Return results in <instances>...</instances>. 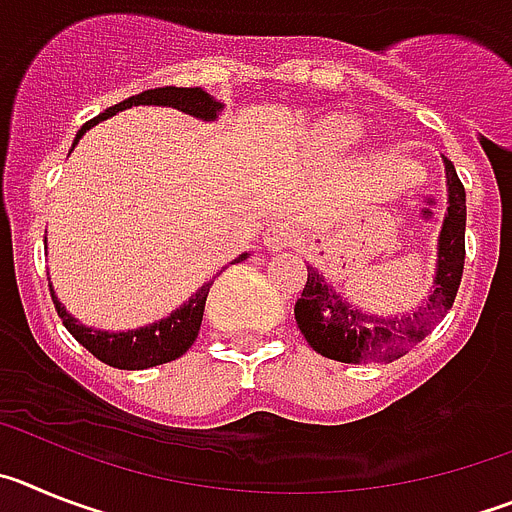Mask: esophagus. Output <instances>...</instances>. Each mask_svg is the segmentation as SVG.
Here are the masks:
<instances>
[{
    "label": "esophagus",
    "instance_id": "obj_1",
    "mask_svg": "<svg viewBox=\"0 0 512 512\" xmlns=\"http://www.w3.org/2000/svg\"><path fill=\"white\" fill-rule=\"evenodd\" d=\"M297 241V228L289 220H279V223L271 225L264 233V246L269 251H282V248L292 246Z\"/></svg>",
    "mask_w": 512,
    "mask_h": 512
}]
</instances>
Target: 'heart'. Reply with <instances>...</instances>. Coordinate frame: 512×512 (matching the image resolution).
Segmentation results:
<instances>
[{
	"mask_svg": "<svg viewBox=\"0 0 512 512\" xmlns=\"http://www.w3.org/2000/svg\"><path fill=\"white\" fill-rule=\"evenodd\" d=\"M323 135L325 143H330L333 148H348L359 138V125L348 117H333V120L325 122Z\"/></svg>",
	"mask_w": 512,
	"mask_h": 512,
	"instance_id": "heart-1",
	"label": "heart"
}]
</instances>
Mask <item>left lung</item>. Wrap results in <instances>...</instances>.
<instances>
[{
	"mask_svg": "<svg viewBox=\"0 0 512 512\" xmlns=\"http://www.w3.org/2000/svg\"><path fill=\"white\" fill-rule=\"evenodd\" d=\"M443 164L449 182V212L438 241L433 295L408 318H374L341 300L318 271L307 266L305 289L295 302V320L312 351L343 364L400 359L451 310L464 274V256H467L464 248L467 192L449 158H443Z\"/></svg>",
	"mask_w": 512,
	"mask_h": 512,
	"instance_id": "left-lung-1",
	"label": "left lung"
}]
</instances>
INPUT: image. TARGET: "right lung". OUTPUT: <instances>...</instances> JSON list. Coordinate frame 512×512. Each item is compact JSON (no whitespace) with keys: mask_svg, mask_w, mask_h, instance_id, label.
I'll list each match as a JSON object with an SVG mask.
<instances>
[{"mask_svg":"<svg viewBox=\"0 0 512 512\" xmlns=\"http://www.w3.org/2000/svg\"><path fill=\"white\" fill-rule=\"evenodd\" d=\"M133 104H166V107H174V110H182L187 115L202 117V120H212V117L220 112L223 104L215 102L210 94H205L202 89H187V87H158L148 89V92H140L135 97L125 99V102L115 104L110 110H104L102 115L89 120L84 128L79 130L76 140L87 133L92 125H97L104 117L115 115L120 110H128ZM246 259L243 253L241 259H235L233 264ZM215 282V279H212ZM212 282H207L205 287L197 292L194 297H189V302L184 307H179L176 312H171L169 318H164L161 323H153L148 328L140 330H128V333H107V330H92L84 328V325L76 323L69 312L63 310L61 302L56 300L51 289L53 305H56L58 318L63 320L66 330L71 336L87 348L89 354L97 356L104 364L115 366V369H128V372H135V369H151V366L158 364H169V361L179 359L184 351H189V346L194 343L197 333H200L202 325V312H205L207 295H210Z\"/></svg>","mask_w":512,"mask_h":512,"instance_id":"obj_1","label":"right lung"}]
</instances>
